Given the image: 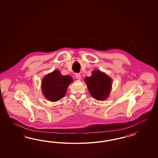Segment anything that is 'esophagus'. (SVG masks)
<instances>
[{
	"instance_id": "obj_1",
	"label": "esophagus",
	"mask_w": 158,
	"mask_h": 158,
	"mask_svg": "<svg viewBox=\"0 0 158 158\" xmlns=\"http://www.w3.org/2000/svg\"><path fill=\"white\" fill-rule=\"evenodd\" d=\"M75 77L79 80L81 79V75L80 73H76L75 74Z\"/></svg>"
}]
</instances>
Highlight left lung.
Returning a JSON list of instances; mask_svg holds the SVG:
<instances>
[{"label":"left lung","instance_id":"8db88e82","mask_svg":"<svg viewBox=\"0 0 158 158\" xmlns=\"http://www.w3.org/2000/svg\"><path fill=\"white\" fill-rule=\"evenodd\" d=\"M85 81L90 94L97 100H105L110 95L112 79L105 73L94 70L91 77H86Z\"/></svg>","mask_w":158,"mask_h":158}]
</instances>
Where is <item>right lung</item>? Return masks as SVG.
<instances>
[{"label": "right lung", "instance_id": "right-lung-1", "mask_svg": "<svg viewBox=\"0 0 158 158\" xmlns=\"http://www.w3.org/2000/svg\"><path fill=\"white\" fill-rule=\"evenodd\" d=\"M72 77L62 75L59 71H54L44 77L42 82L43 95L48 100L56 102L63 98L69 85L72 83Z\"/></svg>", "mask_w": 158, "mask_h": 158}]
</instances>
